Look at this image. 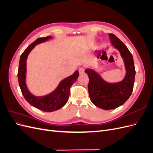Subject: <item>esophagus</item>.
I'll return each instance as SVG.
<instances>
[{
    "label": "esophagus",
    "mask_w": 153,
    "mask_h": 153,
    "mask_svg": "<svg viewBox=\"0 0 153 153\" xmlns=\"http://www.w3.org/2000/svg\"><path fill=\"white\" fill-rule=\"evenodd\" d=\"M79 73H80V74H82V73H84V72H85V68H80V69H79Z\"/></svg>",
    "instance_id": "1"
}]
</instances>
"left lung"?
<instances>
[{
  "instance_id": "8db88e82",
  "label": "left lung",
  "mask_w": 153,
  "mask_h": 153,
  "mask_svg": "<svg viewBox=\"0 0 153 153\" xmlns=\"http://www.w3.org/2000/svg\"><path fill=\"white\" fill-rule=\"evenodd\" d=\"M110 41L115 48L121 53L124 59L126 75L123 81L109 84L103 80L98 73L91 69H86L89 78L88 91L92 103L104 110L117 108L123 105L131 96L135 82V69L131 52L116 36L109 34Z\"/></svg>"
}]
</instances>
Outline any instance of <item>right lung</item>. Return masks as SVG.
Here are the masks:
<instances>
[{
	"label": "right lung",
	"mask_w": 153,
	"mask_h": 153,
	"mask_svg": "<svg viewBox=\"0 0 153 153\" xmlns=\"http://www.w3.org/2000/svg\"><path fill=\"white\" fill-rule=\"evenodd\" d=\"M50 38H52L51 36L39 38L30 44L21 55L18 71V83L22 93L25 100L34 107L48 112L57 110L67 103L70 94V88L79 76V73L76 71L72 75L61 81L57 89L53 92L43 97L34 96L27 89L25 84L26 60L27 56L36 45L45 42Z\"/></svg>",
	"instance_id": "right-lung-1"
}]
</instances>
